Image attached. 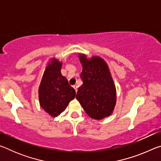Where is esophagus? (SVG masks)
Instances as JSON below:
<instances>
[{"label": "esophagus", "instance_id": "obj_1", "mask_svg": "<svg viewBox=\"0 0 161 161\" xmlns=\"http://www.w3.org/2000/svg\"><path fill=\"white\" fill-rule=\"evenodd\" d=\"M73 88H74V89H75L76 92H77V85H74V86H73Z\"/></svg>", "mask_w": 161, "mask_h": 161}]
</instances>
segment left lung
Here are the masks:
<instances>
[{
    "label": "left lung",
    "mask_w": 161,
    "mask_h": 161,
    "mask_svg": "<svg viewBox=\"0 0 161 161\" xmlns=\"http://www.w3.org/2000/svg\"><path fill=\"white\" fill-rule=\"evenodd\" d=\"M82 65L77 99L92 119L101 120L113 113L116 103V89L108 64L99 56L87 58L79 54Z\"/></svg>",
    "instance_id": "obj_1"
}]
</instances>
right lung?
I'll use <instances>...</instances> for the list:
<instances>
[{
  "instance_id": "obj_1",
  "label": "right lung",
  "mask_w": 161,
  "mask_h": 161,
  "mask_svg": "<svg viewBox=\"0 0 161 161\" xmlns=\"http://www.w3.org/2000/svg\"><path fill=\"white\" fill-rule=\"evenodd\" d=\"M62 65V62L58 59H51L43 73L38 89L40 107L53 117L63 112L76 95L67 78L61 74Z\"/></svg>"
}]
</instances>
